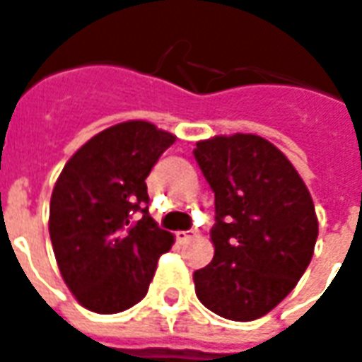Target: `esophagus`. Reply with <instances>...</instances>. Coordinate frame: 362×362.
<instances>
[{
  "mask_svg": "<svg viewBox=\"0 0 362 362\" xmlns=\"http://www.w3.org/2000/svg\"><path fill=\"white\" fill-rule=\"evenodd\" d=\"M194 235H195L194 230H192V232H178V234H176V240H178L180 243H186V242H189Z\"/></svg>",
  "mask_w": 362,
  "mask_h": 362,
  "instance_id": "obj_1",
  "label": "esophagus"
}]
</instances>
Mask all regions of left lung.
Segmentation results:
<instances>
[{"mask_svg":"<svg viewBox=\"0 0 362 362\" xmlns=\"http://www.w3.org/2000/svg\"><path fill=\"white\" fill-rule=\"evenodd\" d=\"M194 157L215 192L213 261L194 272L197 299L249 322L288 296L318 235L310 194L288 157L255 134L197 141Z\"/></svg>","mask_w":362,"mask_h":362,"instance_id":"left-lung-1","label":"left lung"}]
</instances>
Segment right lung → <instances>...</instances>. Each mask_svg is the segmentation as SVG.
I'll return each instance as SVG.
<instances>
[{
    "instance_id": "add662e5",
    "label": "right lung",
    "mask_w": 362,
    "mask_h": 362,
    "mask_svg": "<svg viewBox=\"0 0 362 362\" xmlns=\"http://www.w3.org/2000/svg\"><path fill=\"white\" fill-rule=\"evenodd\" d=\"M174 140L146 120L120 122L86 141L59 174L49 238L61 276L86 309L115 315L140 303L173 247V234L149 216L146 178Z\"/></svg>"
}]
</instances>
